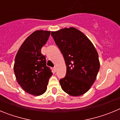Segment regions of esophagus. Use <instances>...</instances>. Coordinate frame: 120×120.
<instances>
[{"label":"esophagus","mask_w":120,"mask_h":120,"mask_svg":"<svg viewBox=\"0 0 120 120\" xmlns=\"http://www.w3.org/2000/svg\"><path fill=\"white\" fill-rule=\"evenodd\" d=\"M53 70H54V71H56V70H57V67L56 66V65H55V66L53 67Z\"/></svg>","instance_id":"34e87169"}]
</instances>
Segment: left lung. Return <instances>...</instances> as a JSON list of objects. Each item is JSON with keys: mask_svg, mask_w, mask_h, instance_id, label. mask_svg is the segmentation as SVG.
<instances>
[{"mask_svg": "<svg viewBox=\"0 0 120 120\" xmlns=\"http://www.w3.org/2000/svg\"><path fill=\"white\" fill-rule=\"evenodd\" d=\"M65 60V76L59 80L64 91L72 96L85 94L96 80L100 68L97 50L83 33L74 27L52 32Z\"/></svg>", "mask_w": 120, "mask_h": 120, "instance_id": "left-lung-1", "label": "left lung"}]
</instances>
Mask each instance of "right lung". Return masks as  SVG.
I'll list each match as a JSON object with an SVG mask.
<instances>
[{"label":"right lung","mask_w":120,"mask_h":120,"mask_svg":"<svg viewBox=\"0 0 120 120\" xmlns=\"http://www.w3.org/2000/svg\"><path fill=\"white\" fill-rule=\"evenodd\" d=\"M50 34V31L41 30L33 32L24 40L15 58L14 71L18 83L25 91L34 96L45 93L53 74L41 52Z\"/></svg>","instance_id":"1"}]
</instances>
